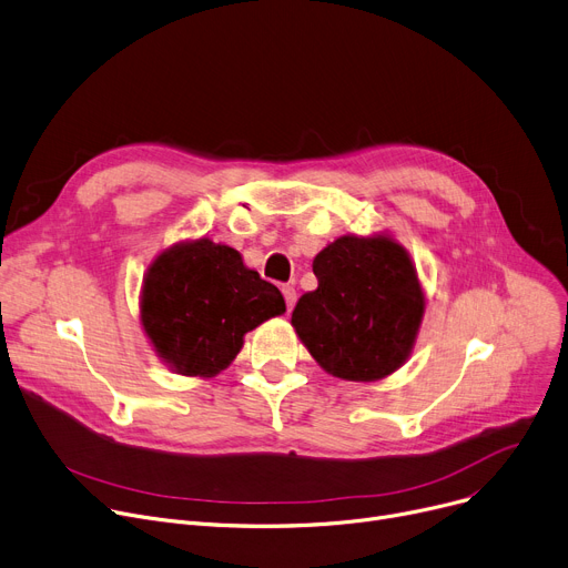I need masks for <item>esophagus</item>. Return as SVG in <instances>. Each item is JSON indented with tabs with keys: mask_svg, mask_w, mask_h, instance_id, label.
Returning <instances> with one entry per match:
<instances>
[{
	"mask_svg": "<svg viewBox=\"0 0 568 568\" xmlns=\"http://www.w3.org/2000/svg\"><path fill=\"white\" fill-rule=\"evenodd\" d=\"M282 295H284V300H286V310L291 312L293 310V305H295V288L291 286V284H286V286H282Z\"/></svg>",
	"mask_w": 568,
	"mask_h": 568,
	"instance_id": "esophagus-1",
	"label": "esophagus"
}]
</instances>
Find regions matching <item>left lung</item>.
<instances>
[{"mask_svg": "<svg viewBox=\"0 0 568 568\" xmlns=\"http://www.w3.org/2000/svg\"><path fill=\"white\" fill-rule=\"evenodd\" d=\"M316 291L291 323L312 357L344 381H378L406 362L424 314L408 252L387 236H342L314 258Z\"/></svg>", "mask_w": 568, "mask_h": 568, "instance_id": "1", "label": "left lung"}]
</instances>
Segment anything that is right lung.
Returning <instances> with one entry per match:
<instances>
[{
	"label": "right lung",
	"mask_w": 568,
	"mask_h": 568,
	"mask_svg": "<svg viewBox=\"0 0 568 568\" xmlns=\"http://www.w3.org/2000/svg\"><path fill=\"white\" fill-rule=\"evenodd\" d=\"M286 312L280 288L209 239L162 252L146 273L142 325L183 376H213L239 355L245 332Z\"/></svg>",
	"instance_id": "add662e5"
}]
</instances>
